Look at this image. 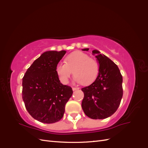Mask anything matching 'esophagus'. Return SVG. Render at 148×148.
<instances>
[{
    "instance_id": "34e87169",
    "label": "esophagus",
    "mask_w": 148,
    "mask_h": 148,
    "mask_svg": "<svg viewBox=\"0 0 148 148\" xmlns=\"http://www.w3.org/2000/svg\"><path fill=\"white\" fill-rule=\"evenodd\" d=\"M79 88H76V87H73L72 88V89L73 91H75V90H77V89H78Z\"/></svg>"
}]
</instances>
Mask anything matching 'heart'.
<instances>
[{
  "label": "heart",
  "mask_w": 148,
  "mask_h": 148,
  "mask_svg": "<svg viewBox=\"0 0 148 148\" xmlns=\"http://www.w3.org/2000/svg\"><path fill=\"white\" fill-rule=\"evenodd\" d=\"M73 71L75 81L86 85L92 83L96 79L99 66L95 59L89 57L86 53L75 51L65 57V63L58 64L56 67L58 77L64 84L69 83Z\"/></svg>",
  "instance_id": "heart-1"
}]
</instances>
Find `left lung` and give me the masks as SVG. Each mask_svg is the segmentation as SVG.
Here are the masks:
<instances>
[{
    "label": "left lung",
    "mask_w": 148,
    "mask_h": 148,
    "mask_svg": "<svg viewBox=\"0 0 148 148\" xmlns=\"http://www.w3.org/2000/svg\"><path fill=\"white\" fill-rule=\"evenodd\" d=\"M88 51L89 49H84ZM99 62V71L96 80L83 88L82 107L84 114L92 119H104L113 115L123 96L122 75L117 65L96 50L92 51Z\"/></svg>",
    "instance_id": "left-lung-1"
}]
</instances>
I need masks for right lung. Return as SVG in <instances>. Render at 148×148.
I'll return each mask as SVG.
<instances>
[{
  "label": "right lung",
  "mask_w": 148,
  "mask_h": 148,
  "mask_svg": "<svg viewBox=\"0 0 148 148\" xmlns=\"http://www.w3.org/2000/svg\"><path fill=\"white\" fill-rule=\"evenodd\" d=\"M66 51H47L34 60L23 78L22 98L26 110L39 122L53 123L63 117L72 88L62 84L56 67Z\"/></svg>",
  "instance_id": "right-lung-1"
}]
</instances>
